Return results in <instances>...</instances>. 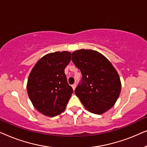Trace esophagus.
I'll return each instance as SVG.
<instances>
[{
	"label": "esophagus",
	"instance_id": "esophagus-1",
	"mask_svg": "<svg viewBox=\"0 0 147 147\" xmlns=\"http://www.w3.org/2000/svg\"><path fill=\"white\" fill-rule=\"evenodd\" d=\"M71 87H72V88H73L74 90H75L76 88V84H73V85L71 86Z\"/></svg>",
	"mask_w": 147,
	"mask_h": 147
}]
</instances>
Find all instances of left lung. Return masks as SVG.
<instances>
[{
    "label": "left lung",
    "mask_w": 147,
    "mask_h": 147,
    "mask_svg": "<svg viewBox=\"0 0 147 147\" xmlns=\"http://www.w3.org/2000/svg\"><path fill=\"white\" fill-rule=\"evenodd\" d=\"M71 60L82 74L76 95L88 111L101 114L114 105L121 83L112 63L94 50L80 49L71 54Z\"/></svg>",
    "instance_id": "8db88e82"
}]
</instances>
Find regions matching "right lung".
Listing matches in <instances>:
<instances>
[{
    "label": "right lung",
    "instance_id": "1",
    "mask_svg": "<svg viewBox=\"0 0 147 147\" xmlns=\"http://www.w3.org/2000/svg\"><path fill=\"white\" fill-rule=\"evenodd\" d=\"M71 60L68 51L49 53L34 66L27 82V93L36 109L54 117L65 110L74 90L64 69Z\"/></svg>",
    "mask_w": 147,
    "mask_h": 147
}]
</instances>
